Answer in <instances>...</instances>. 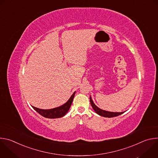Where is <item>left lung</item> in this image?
I'll list each match as a JSON object with an SVG mask.
<instances>
[{
	"label": "left lung",
	"mask_w": 158,
	"mask_h": 158,
	"mask_svg": "<svg viewBox=\"0 0 158 158\" xmlns=\"http://www.w3.org/2000/svg\"><path fill=\"white\" fill-rule=\"evenodd\" d=\"M90 102H91V104L93 108L94 109V111L99 116H103L105 118H113V117L119 116L123 113V112H109V111L99 109L94 104V103L93 102L91 97H90Z\"/></svg>",
	"instance_id": "8db88e82"
}]
</instances>
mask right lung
Returning <instances> with one entry per match:
<instances>
[{
    "mask_svg": "<svg viewBox=\"0 0 158 158\" xmlns=\"http://www.w3.org/2000/svg\"><path fill=\"white\" fill-rule=\"evenodd\" d=\"M74 95H75V92L73 93V94L71 96L70 99L65 104L54 109L46 110V109H40L35 107L34 106H32V107L38 112L39 114H40L41 116L46 118L54 119V118H61V117H63L64 115H65V114L68 112L69 109H70Z\"/></svg>",
    "mask_w": 158,
    "mask_h": 158,
    "instance_id": "right-lung-1",
    "label": "right lung"
}]
</instances>
